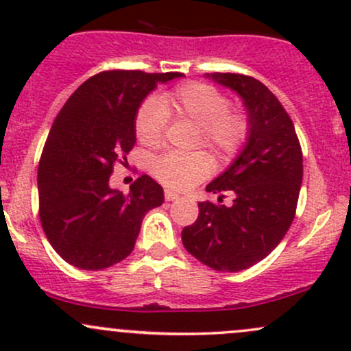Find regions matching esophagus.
I'll return each instance as SVG.
<instances>
[{
    "label": "esophagus",
    "instance_id": "obj_1",
    "mask_svg": "<svg viewBox=\"0 0 351 351\" xmlns=\"http://www.w3.org/2000/svg\"><path fill=\"white\" fill-rule=\"evenodd\" d=\"M178 193H175V191H171V190H165V199H167V202H173V199H176L178 198Z\"/></svg>",
    "mask_w": 351,
    "mask_h": 351
}]
</instances>
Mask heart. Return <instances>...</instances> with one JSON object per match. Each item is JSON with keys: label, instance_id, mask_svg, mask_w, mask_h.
I'll return each mask as SVG.
<instances>
[{"label": "heart", "instance_id": "obj_1", "mask_svg": "<svg viewBox=\"0 0 351 351\" xmlns=\"http://www.w3.org/2000/svg\"><path fill=\"white\" fill-rule=\"evenodd\" d=\"M184 118L198 125V141L223 160H230L243 148L250 136V121L241 111L230 110V101L217 88L186 82L148 99L134 118V133L145 146L155 148L163 141L167 117ZM213 161L205 152L167 153L153 161L155 178L171 190H186L205 180Z\"/></svg>", "mask_w": 351, "mask_h": 351}]
</instances>
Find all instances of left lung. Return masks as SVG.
Returning a JSON list of instances; mask_svg holds the SVG:
<instances>
[{"instance_id":"8db88e82","label":"left lung","mask_w":351,"mask_h":351,"mask_svg":"<svg viewBox=\"0 0 351 351\" xmlns=\"http://www.w3.org/2000/svg\"><path fill=\"white\" fill-rule=\"evenodd\" d=\"M243 101L250 121L246 143L221 175L206 186L219 203H198L182 240L188 253L217 271H240L267 258L295 218L303 156L293 121L263 83L234 73H208ZM225 194L232 206H221Z\"/></svg>"}]
</instances>
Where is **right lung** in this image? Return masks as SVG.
Segmentation results:
<instances>
[{
  "instance_id": "obj_1",
  "label": "right lung",
  "mask_w": 351,
  "mask_h": 351,
  "mask_svg": "<svg viewBox=\"0 0 351 351\" xmlns=\"http://www.w3.org/2000/svg\"><path fill=\"white\" fill-rule=\"evenodd\" d=\"M182 73L103 71L61 108L38 167L40 219L69 265L105 269L133 252L145 215L165 202L163 188L141 175L128 195L110 186L113 165L136 143L143 99Z\"/></svg>"
}]
</instances>
